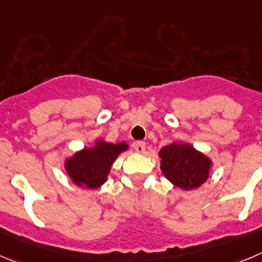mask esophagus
<instances>
[{
  "label": "esophagus",
  "instance_id": "obj_1",
  "mask_svg": "<svg viewBox=\"0 0 262 262\" xmlns=\"http://www.w3.org/2000/svg\"><path fill=\"white\" fill-rule=\"evenodd\" d=\"M134 148H135V150L138 151V153H144V151H145V143H144V141H136V143L134 144Z\"/></svg>",
  "mask_w": 262,
  "mask_h": 262
}]
</instances>
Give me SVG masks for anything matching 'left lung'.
I'll return each mask as SVG.
<instances>
[{"label": "left lung", "mask_w": 262, "mask_h": 262, "mask_svg": "<svg viewBox=\"0 0 262 262\" xmlns=\"http://www.w3.org/2000/svg\"><path fill=\"white\" fill-rule=\"evenodd\" d=\"M159 157L163 175L179 188L195 189L208 179L211 161L189 144L164 146Z\"/></svg>", "instance_id": "obj_1"}]
</instances>
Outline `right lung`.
<instances>
[{
    "label": "right lung",
    "instance_id": "right-lung-1",
    "mask_svg": "<svg viewBox=\"0 0 262 262\" xmlns=\"http://www.w3.org/2000/svg\"><path fill=\"white\" fill-rule=\"evenodd\" d=\"M124 143L109 144L98 141L94 148L78 151L66 162V170L74 184L95 189L105 183L111 167L118 154L126 150Z\"/></svg>",
    "mask_w": 262,
    "mask_h": 262
}]
</instances>
